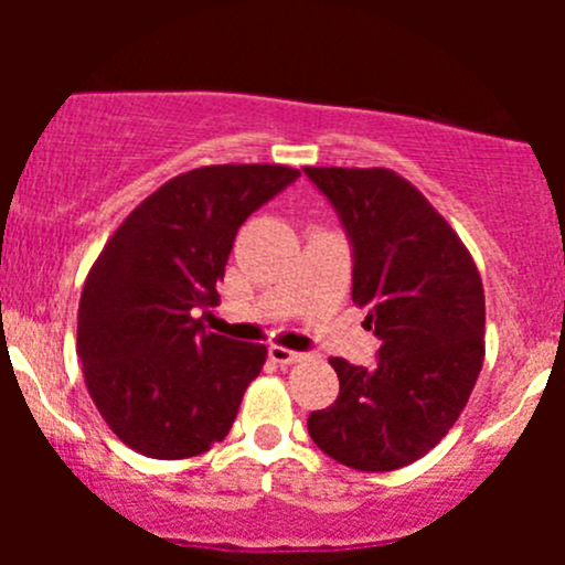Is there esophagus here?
Listing matches in <instances>:
<instances>
[{
	"label": "esophagus",
	"instance_id": "1",
	"mask_svg": "<svg viewBox=\"0 0 565 565\" xmlns=\"http://www.w3.org/2000/svg\"><path fill=\"white\" fill-rule=\"evenodd\" d=\"M270 358L276 363H281V366H292V363H303L306 361V355L303 352H295V350H287V347H281V344H273L270 350Z\"/></svg>",
	"mask_w": 565,
	"mask_h": 565
}]
</instances>
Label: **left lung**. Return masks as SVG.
<instances>
[{"mask_svg": "<svg viewBox=\"0 0 565 565\" xmlns=\"http://www.w3.org/2000/svg\"><path fill=\"white\" fill-rule=\"evenodd\" d=\"M303 172L350 232L352 300L383 339L374 369L330 358L339 396L309 415V435L352 470H398L448 435L481 374V273L451 224L393 169Z\"/></svg>", "mask_w": 565, "mask_h": 565, "instance_id": "8db88e82", "label": "left lung"}]
</instances>
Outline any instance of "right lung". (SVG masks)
<instances>
[{
	"label": "right lung",
	"mask_w": 565,
	"mask_h": 565,
	"mask_svg": "<svg viewBox=\"0 0 565 565\" xmlns=\"http://www.w3.org/2000/svg\"><path fill=\"white\" fill-rule=\"evenodd\" d=\"M300 172L218 163L163 182L117 226L78 300L76 352L108 429L152 459H188L230 435L267 347L204 330L235 235Z\"/></svg>",
	"instance_id": "add662e5"
}]
</instances>
